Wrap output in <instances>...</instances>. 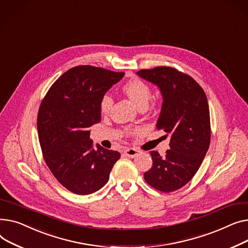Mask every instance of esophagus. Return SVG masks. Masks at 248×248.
Returning a JSON list of instances; mask_svg holds the SVG:
<instances>
[{"label":"esophagus","mask_w":248,"mask_h":248,"mask_svg":"<svg viewBox=\"0 0 248 248\" xmlns=\"http://www.w3.org/2000/svg\"><path fill=\"white\" fill-rule=\"evenodd\" d=\"M124 153H125L126 156H128L130 158H134V157H136L139 154V151L137 149H135V148H128V149L125 150Z\"/></svg>","instance_id":"1"}]
</instances>
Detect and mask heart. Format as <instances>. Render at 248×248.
<instances>
[{
    "instance_id": "b5f03b06",
    "label": "heart",
    "mask_w": 248,
    "mask_h": 248,
    "mask_svg": "<svg viewBox=\"0 0 248 248\" xmlns=\"http://www.w3.org/2000/svg\"><path fill=\"white\" fill-rule=\"evenodd\" d=\"M123 92L138 107H147L151 98L150 87L139 79L130 80L123 86ZM113 100L108 94L102 97L100 101V109L102 113H108L112 107Z\"/></svg>"
}]
</instances>
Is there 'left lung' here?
<instances>
[{
  "instance_id": "obj_1",
  "label": "left lung",
  "mask_w": 248,
  "mask_h": 248,
  "mask_svg": "<svg viewBox=\"0 0 248 248\" xmlns=\"http://www.w3.org/2000/svg\"><path fill=\"white\" fill-rule=\"evenodd\" d=\"M136 74L161 93L162 106L156 129L170 136L169 150L164 156L151 152L153 165L144 173V178L159 191H175L192 179L209 148L206 95L190 76L170 67L139 70Z\"/></svg>"
}]
</instances>
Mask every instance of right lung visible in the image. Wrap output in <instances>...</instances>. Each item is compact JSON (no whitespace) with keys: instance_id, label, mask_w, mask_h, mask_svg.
<instances>
[{"instance_id":"right-lung-1","label":"right lung","mask_w":248,"mask_h":248,"mask_svg":"<svg viewBox=\"0 0 248 248\" xmlns=\"http://www.w3.org/2000/svg\"><path fill=\"white\" fill-rule=\"evenodd\" d=\"M124 73L92 66L74 67L58 79L42 101L37 128L44 159L64 187L79 195L103 187L120 158L90 139L101 121L100 101Z\"/></svg>"}]
</instances>
